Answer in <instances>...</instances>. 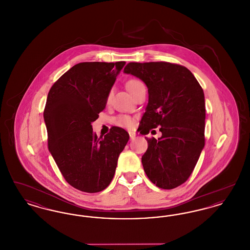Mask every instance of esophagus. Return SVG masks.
<instances>
[{"label":"esophagus","mask_w":250,"mask_h":250,"mask_svg":"<svg viewBox=\"0 0 250 250\" xmlns=\"http://www.w3.org/2000/svg\"><path fill=\"white\" fill-rule=\"evenodd\" d=\"M129 137H130V140H134L136 138V135L133 132H129Z\"/></svg>","instance_id":"obj_1"}]
</instances>
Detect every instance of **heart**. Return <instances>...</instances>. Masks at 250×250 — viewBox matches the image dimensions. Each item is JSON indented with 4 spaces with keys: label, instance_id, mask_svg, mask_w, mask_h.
<instances>
[{
    "label": "heart",
    "instance_id": "obj_1",
    "mask_svg": "<svg viewBox=\"0 0 250 250\" xmlns=\"http://www.w3.org/2000/svg\"><path fill=\"white\" fill-rule=\"evenodd\" d=\"M144 84L139 81V80H130L127 83H126V87L128 89V91L130 92L131 95H133L140 87L143 86ZM109 98V95L107 97V99ZM115 124L119 126L122 127H127V128H130L133 126V124H134V120L130 116L128 115H125V114H121L118 115L115 120H114Z\"/></svg>",
    "mask_w": 250,
    "mask_h": 250
}]
</instances>
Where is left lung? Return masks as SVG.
Returning a JSON list of instances; mask_svg holds the SVG:
<instances>
[{"label":"left lung","instance_id":"left-lung-1","mask_svg":"<svg viewBox=\"0 0 250 250\" xmlns=\"http://www.w3.org/2000/svg\"><path fill=\"white\" fill-rule=\"evenodd\" d=\"M124 72L141 79L148 88L141 133L146 135L157 126L162 133L158 140L145 138L144 171L156 187L175 188L189 178L204 147L202 86L187 67L167 62H129Z\"/></svg>","mask_w":250,"mask_h":250}]
</instances>
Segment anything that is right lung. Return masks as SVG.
Segmentation results:
<instances>
[{"mask_svg":"<svg viewBox=\"0 0 250 250\" xmlns=\"http://www.w3.org/2000/svg\"><path fill=\"white\" fill-rule=\"evenodd\" d=\"M125 62H80L48 92L44 120L48 150L65 181L79 190H104L114 176L129 134L118 126L99 138L92 123L105 108L107 96Z\"/></svg>","mask_w":250,"mask_h":250,"instance_id":"obj_1","label":"right lung"}]
</instances>
